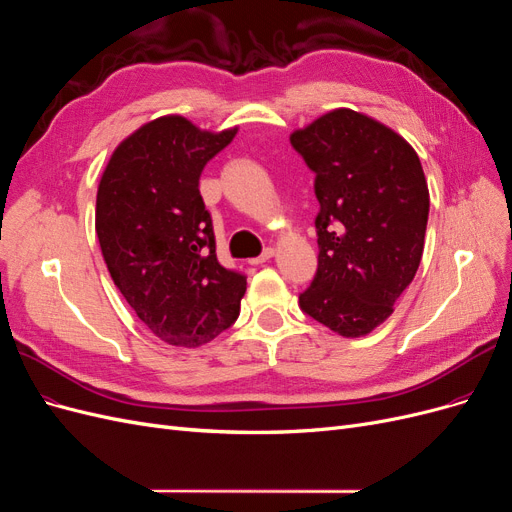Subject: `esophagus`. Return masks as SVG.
<instances>
[{"instance_id":"obj_1","label":"esophagus","mask_w":512,"mask_h":512,"mask_svg":"<svg viewBox=\"0 0 512 512\" xmlns=\"http://www.w3.org/2000/svg\"><path fill=\"white\" fill-rule=\"evenodd\" d=\"M272 257H274V249H272V246H268V249L263 251L259 257H253V259H249V263H251V266H261V263L270 261Z\"/></svg>"}]
</instances>
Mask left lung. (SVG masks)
<instances>
[{
    "mask_svg": "<svg viewBox=\"0 0 512 512\" xmlns=\"http://www.w3.org/2000/svg\"><path fill=\"white\" fill-rule=\"evenodd\" d=\"M315 172L319 268L300 306L338 336L385 323L423 255L430 191L400 134L351 108L325 112L289 136Z\"/></svg>",
    "mask_w": 512,
    "mask_h": 512,
    "instance_id": "8db88e82",
    "label": "left lung"
}]
</instances>
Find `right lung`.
Masks as SVG:
<instances>
[{"label": "right lung", "instance_id": "obj_1", "mask_svg": "<svg viewBox=\"0 0 512 512\" xmlns=\"http://www.w3.org/2000/svg\"><path fill=\"white\" fill-rule=\"evenodd\" d=\"M236 134L166 114L114 148L97 187L95 232L114 285L172 346H202L240 315L246 276L219 263L200 195L204 166Z\"/></svg>", "mask_w": 512, "mask_h": 512}]
</instances>
